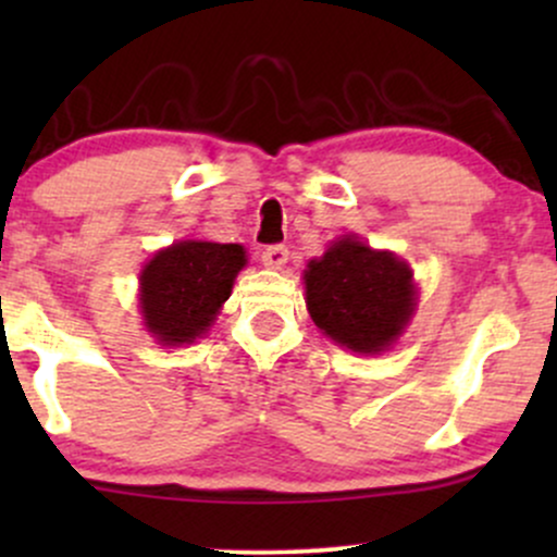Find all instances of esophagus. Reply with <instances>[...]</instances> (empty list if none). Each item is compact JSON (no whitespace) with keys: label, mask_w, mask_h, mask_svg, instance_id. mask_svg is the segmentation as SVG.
Here are the masks:
<instances>
[{"label":"esophagus","mask_w":557,"mask_h":557,"mask_svg":"<svg viewBox=\"0 0 557 557\" xmlns=\"http://www.w3.org/2000/svg\"><path fill=\"white\" fill-rule=\"evenodd\" d=\"M261 261H264V267H270V270H283L287 264V248L285 246H267L264 251H261Z\"/></svg>","instance_id":"obj_1"}]
</instances>
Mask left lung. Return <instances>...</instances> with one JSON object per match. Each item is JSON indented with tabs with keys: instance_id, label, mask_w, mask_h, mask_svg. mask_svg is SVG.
<instances>
[{
	"instance_id": "obj_1",
	"label": "left lung",
	"mask_w": 557,
	"mask_h": 557,
	"mask_svg": "<svg viewBox=\"0 0 557 557\" xmlns=\"http://www.w3.org/2000/svg\"><path fill=\"white\" fill-rule=\"evenodd\" d=\"M304 283L317 327L354 354L387 350L417 311L411 267L354 235H343L324 257L311 259Z\"/></svg>"
}]
</instances>
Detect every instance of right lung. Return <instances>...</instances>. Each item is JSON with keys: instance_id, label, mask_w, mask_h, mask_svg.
Here are the masks:
<instances>
[{"instance_id": "right-lung-1", "label": "right lung", "mask_w": 557, "mask_h": 557, "mask_svg": "<svg viewBox=\"0 0 557 557\" xmlns=\"http://www.w3.org/2000/svg\"><path fill=\"white\" fill-rule=\"evenodd\" d=\"M246 267L238 243L177 240L140 270V314L159 345H190L212 327Z\"/></svg>"}]
</instances>
